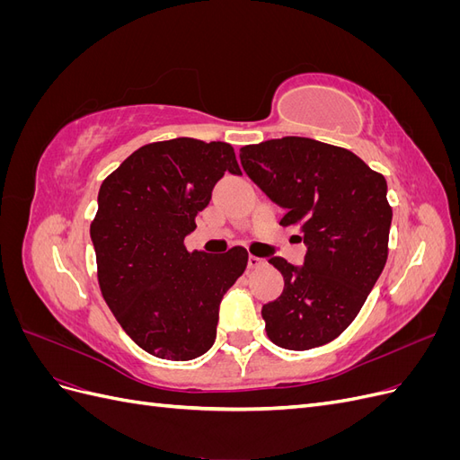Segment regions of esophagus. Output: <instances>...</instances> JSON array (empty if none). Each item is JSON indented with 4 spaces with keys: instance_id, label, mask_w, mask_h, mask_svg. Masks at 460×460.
<instances>
[{
    "instance_id": "obj_1",
    "label": "esophagus",
    "mask_w": 460,
    "mask_h": 460,
    "mask_svg": "<svg viewBox=\"0 0 460 460\" xmlns=\"http://www.w3.org/2000/svg\"><path fill=\"white\" fill-rule=\"evenodd\" d=\"M247 267H249V269H261V267H264V259L252 255V257L247 259Z\"/></svg>"
}]
</instances>
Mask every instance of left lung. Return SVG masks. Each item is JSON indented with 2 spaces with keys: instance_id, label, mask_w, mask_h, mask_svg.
Masks as SVG:
<instances>
[{
  "instance_id": "left-lung-1",
  "label": "left lung",
  "mask_w": 460,
  "mask_h": 460,
  "mask_svg": "<svg viewBox=\"0 0 460 460\" xmlns=\"http://www.w3.org/2000/svg\"><path fill=\"white\" fill-rule=\"evenodd\" d=\"M245 174L299 225L303 267L269 262L284 276L282 296L262 305L272 343L291 351L320 347L349 326L387 261L392 207L385 178L355 153L286 136L240 149Z\"/></svg>"
}]
</instances>
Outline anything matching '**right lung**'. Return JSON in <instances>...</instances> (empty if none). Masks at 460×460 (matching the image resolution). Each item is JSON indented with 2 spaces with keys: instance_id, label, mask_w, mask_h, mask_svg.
Listing matches in <instances>:
<instances>
[{
  "instance_id": "obj_1",
  "label": "right lung",
  "mask_w": 460,
  "mask_h": 460,
  "mask_svg": "<svg viewBox=\"0 0 460 460\" xmlns=\"http://www.w3.org/2000/svg\"><path fill=\"white\" fill-rule=\"evenodd\" d=\"M242 174L226 142L174 137L147 144L109 174L90 226L105 303L153 357L191 360L211 349L218 307L247 252L190 253L184 238L225 172Z\"/></svg>"
}]
</instances>
